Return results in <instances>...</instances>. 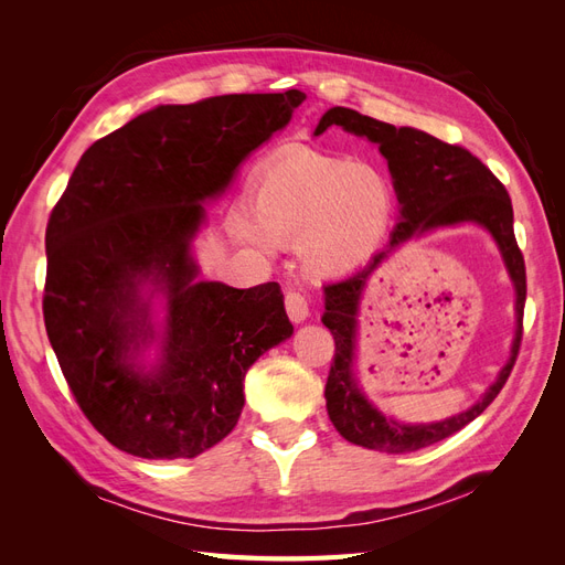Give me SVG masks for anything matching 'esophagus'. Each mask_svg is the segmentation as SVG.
Segmentation results:
<instances>
[{
    "mask_svg": "<svg viewBox=\"0 0 565 565\" xmlns=\"http://www.w3.org/2000/svg\"><path fill=\"white\" fill-rule=\"evenodd\" d=\"M285 311L292 322H303L309 318V301L299 292H287L285 295Z\"/></svg>",
    "mask_w": 565,
    "mask_h": 565,
    "instance_id": "1",
    "label": "esophagus"
}]
</instances>
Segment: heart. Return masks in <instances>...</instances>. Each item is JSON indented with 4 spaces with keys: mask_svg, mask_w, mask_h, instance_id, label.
Listing matches in <instances>:
<instances>
[{
    "mask_svg": "<svg viewBox=\"0 0 565 565\" xmlns=\"http://www.w3.org/2000/svg\"><path fill=\"white\" fill-rule=\"evenodd\" d=\"M247 218L235 216L241 241L298 243L306 268L337 276L370 259L384 241L393 193L386 174L370 162L318 152H287L264 160L247 185Z\"/></svg>",
    "mask_w": 565,
    "mask_h": 565,
    "instance_id": "obj_1",
    "label": "heart"
}]
</instances>
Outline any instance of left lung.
Segmentation results:
<instances>
[{"instance_id": "8db88e82", "label": "left lung", "mask_w": 565, "mask_h": 565, "mask_svg": "<svg viewBox=\"0 0 565 565\" xmlns=\"http://www.w3.org/2000/svg\"><path fill=\"white\" fill-rule=\"evenodd\" d=\"M332 125L355 136H365L367 141L380 146L401 202V221L393 228L386 249L374 254L365 268L353 273L347 280L324 285L322 322L334 337V358L328 384H324L328 415L334 429L353 446L380 452H413L465 429L498 398L511 370H514L523 337L525 306V262L514 235V210H511V198L502 181L467 148L450 146L413 127H393L341 106L330 108L320 117L316 136ZM465 220L483 225L495 237L510 277L518 287L520 324L512 355L487 396L467 414L436 425H401L382 416L356 388L352 374L356 301L371 273L393 248L409 236L438 225L463 223Z\"/></svg>"}]
</instances>
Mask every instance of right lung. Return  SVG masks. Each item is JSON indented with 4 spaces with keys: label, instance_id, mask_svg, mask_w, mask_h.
I'll return each instance as SVG.
<instances>
[{
    "label": "right lung",
    "instance_id": "add662e5",
    "mask_svg": "<svg viewBox=\"0 0 565 565\" xmlns=\"http://www.w3.org/2000/svg\"><path fill=\"white\" fill-rule=\"evenodd\" d=\"M303 98L289 89L152 108L89 146L51 212L46 334L84 417L117 450L179 459L216 446L241 419L252 363L292 337L278 282H198L191 241L202 202ZM158 291L162 333L149 322ZM156 335L161 361L143 371L135 358Z\"/></svg>",
    "mask_w": 565,
    "mask_h": 565
}]
</instances>
